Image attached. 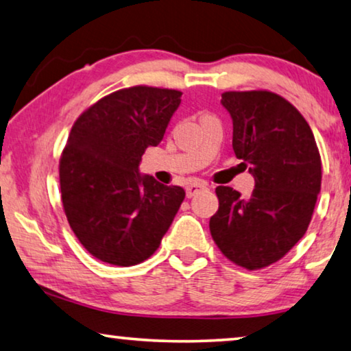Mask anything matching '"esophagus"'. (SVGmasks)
Segmentation results:
<instances>
[{
  "label": "esophagus",
  "mask_w": 351,
  "mask_h": 351,
  "mask_svg": "<svg viewBox=\"0 0 351 351\" xmlns=\"http://www.w3.org/2000/svg\"><path fill=\"white\" fill-rule=\"evenodd\" d=\"M205 189H206L205 182H200V181L192 182V184H189V186L186 187V195L191 198V197L195 195V193H198L200 191H205Z\"/></svg>",
  "instance_id": "obj_1"
}]
</instances>
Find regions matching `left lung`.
<instances>
[{
  "label": "left lung",
  "mask_w": 351,
  "mask_h": 351,
  "mask_svg": "<svg viewBox=\"0 0 351 351\" xmlns=\"http://www.w3.org/2000/svg\"><path fill=\"white\" fill-rule=\"evenodd\" d=\"M233 151L255 178L249 198L219 186L209 232L226 257L245 269L279 261L309 227L322 187V158L304 117L271 91H227Z\"/></svg>",
  "instance_id": "8db88e82"
}]
</instances>
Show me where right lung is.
Returning <instances> with one entry per match:
<instances>
[{"label": "right lung", "mask_w": 351, "mask_h": 351, "mask_svg": "<svg viewBox=\"0 0 351 351\" xmlns=\"http://www.w3.org/2000/svg\"><path fill=\"white\" fill-rule=\"evenodd\" d=\"M182 93L138 85L99 99L77 118L60 159L67 222L88 252L117 266L149 258L186 192L138 173L148 146L164 138Z\"/></svg>", "instance_id": "right-lung-1"}]
</instances>
